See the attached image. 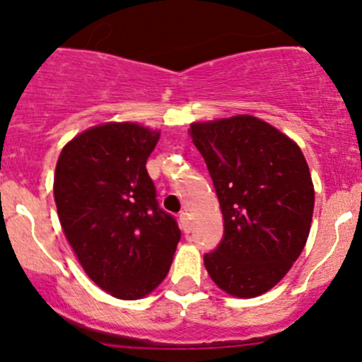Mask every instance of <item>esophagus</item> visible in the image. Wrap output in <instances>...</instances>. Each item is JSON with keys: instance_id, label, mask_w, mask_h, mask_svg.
<instances>
[{"instance_id": "esophagus-1", "label": "esophagus", "mask_w": 362, "mask_h": 362, "mask_svg": "<svg viewBox=\"0 0 362 362\" xmlns=\"http://www.w3.org/2000/svg\"><path fill=\"white\" fill-rule=\"evenodd\" d=\"M180 224H182V229H184L185 233L191 231V217H189L187 211H182L180 214Z\"/></svg>"}]
</instances>
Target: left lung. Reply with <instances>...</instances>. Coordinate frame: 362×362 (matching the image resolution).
Masks as SVG:
<instances>
[{"label": "left lung", "mask_w": 362, "mask_h": 362, "mask_svg": "<svg viewBox=\"0 0 362 362\" xmlns=\"http://www.w3.org/2000/svg\"><path fill=\"white\" fill-rule=\"evenodd\" d=\"M189 134L214 180L224 238L204 268L235 298L268 293L299 257L312 226V175L293 138L254 115L192 122Z\"/></svg>", "instance_id": "left-lung-1"}]
</instances>
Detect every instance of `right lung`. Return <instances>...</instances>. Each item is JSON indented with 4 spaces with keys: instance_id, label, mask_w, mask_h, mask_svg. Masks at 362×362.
I'll return each mask as SVG.
<instances>
[{
    "instance_id": "1",
    "label": "right lung",
    "mask_w": 362,
    "mask_h": 362,
    "mask_svg": "<svg viewBox=\"0 0 362 362\" xmlns=\"http://www.w3.org/2000/svg\"><path fill=\"white\" fill-rule=\"evenodd\" d=\"M160 131L138 122H105L61 151L54 199L80 266L113 298H145L166 279L180 229L156 202L147 173Z\"/></svg>"
}]
</instances>
